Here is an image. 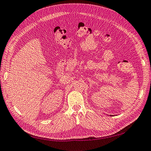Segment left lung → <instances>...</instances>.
Masks as SVG:
<instances>
[{
	"label": "left lung",
	"mask_w": 151,
	"mask_h": 151,
	"mask_svg": "<svg viewBox=\"0 0 151 151\" xmlns=\"http://www.w3.org/2000/svg\"><path fill=\"white\" fill-rule=\"evenodd\" d=\"M112 116H113V115H112Z\"/></svg>",
	"instance_id": "obj_1"
}]
</instances>
